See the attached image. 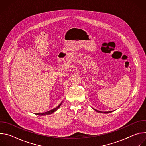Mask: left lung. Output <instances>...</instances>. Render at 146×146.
Instances as JSON below:
<instances>
[{"mask_svg": "<svg viewBox=\"0 0 146 146\" xmlns=\"http://www.w3.org/2000/svg\"><path fill=\"white\" fill-rule=\"evenodd\" d=\"M95 111H96V112H98V113H105V114H107V113H111V112H113V111H105V112H103V111H99V110H96V109H94V108H92Z\"/></svg>", "mask_w": 146, "mask_h": 146, "instance_id": "obj_1", "label": "left lung"}]
</instances>
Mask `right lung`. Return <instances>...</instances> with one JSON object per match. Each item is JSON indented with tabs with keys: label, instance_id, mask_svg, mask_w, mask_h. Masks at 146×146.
Listing matches in <instances>:
<instances>
[{
	"label": "right lung",
	"instance_id": "1",
	"mask_svg": "<svg viewBox=\"0 0 146 146\" xmlns=\"http://www.w3.org/2000/svg\"><path fill=\"white\" fill-rule=\"evenodd\" d=\"M62 102H63V101H62L56 108H54V109H52V110H50V111H47V112H45V113H36L35 114L38 115H46L51 114L52 113H54L55 111H56L59 109V108L61 106Z\"/></svg>",
	"mask_w": 146,
	"mask_h": 146
}]
</instances>
